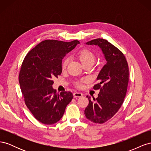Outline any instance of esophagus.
<instances>
[{"instance_id":"esophagus-1","label":"esophagus","mask_w":151,"mask_h":151,"mask_svg":"<svg viewBox=\"0 0 151 151\" xmlns=\"http://www.w3.org/2000/svg\"><path fill=\"white\" fill-rule=\"evenodd\" d=\"M74 98H81V97H83V93H78V92H74Z\"/></svg>"}]
</instances>
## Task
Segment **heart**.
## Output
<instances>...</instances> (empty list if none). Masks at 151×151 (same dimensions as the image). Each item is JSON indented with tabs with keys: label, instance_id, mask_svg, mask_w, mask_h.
<instances>
[{
	"label": "heart",
	"instance_id": "b5f03b06",
	"mask_svg": "<svg viewBox=\"0 0 151 151\" xmlns=\"http://www.w3.org/2000/svg\"><path fill=\"white\" fill-rule=\"evenodd\" d=\"M77 56H78L79 59L83 65L88 62H94V59H95V55L94 53L91 51V50L87 48L81 49L78 52V53H77ZM67 62H68L67 58H65L63 59V60L62 62V69H65L67 65ZM86 81V79H82L80 81L76 82V85L77 87H78V88H81V87L83 86V84Z\"/></svg>",
	"mask_w": 151,
	"mask_h": 151
}]
</instances>
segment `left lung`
I'll use <instances>...</instances> for the list:
<instances>
[{
    "instance_id": "left-lung-1",
    "label": "left lung",
    "mask_w": 151,
    "mask_h": 151,
    "mask_svg": "<svg viewBox=\"0 0 151 151\" xmlns=\"http://www.w3.org/2000/svg\"><path fill=\"white\" fill-rule=\"evenodd\" d=\"M98 45L101 48L106 63L97 77L98 81L93 86L99 89L97 98L89 99L84 114L90 121L104 123L119 110L125 98L129 78V68L123 53L113 45L103 38H97L86 43Z\"/></svg>"
}]
</instances>
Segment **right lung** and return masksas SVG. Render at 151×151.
Here are the masks:
<instances>
[{"label":"right lung","instance_id":"obj_1","mask_svg":"<svg viewBox=\"0 0 151 151\" xmlns=\"http://www.w3.org/2000/svg\"><path fill=\"white\" fill-rule=\"evenodd\" d=\"M80 42L46 40L24 57L19 74V83L27 108L36 120L46 125L60 120L73 98L70 91L60 94L53 89V79L62 73L65 55Z\"/></svg>","mask_w":151,"mask_h":151}]
</instances>
